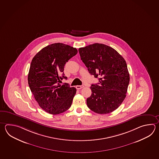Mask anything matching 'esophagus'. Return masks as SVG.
Here are the masks:
<instances>
[{"mask_svg": "<svg viewBox=\"0 0 159 159\" xmlns=\"http://www.w3.org/2000/svg\"><path fill=\"white\" fill-rule=\"evenodd\" d=\"M83 87H84L83 85H76V88L77 89H80L82 88Z\"/></svg>", "mask_w": 159, "mask_h": 159, "instance_id": "1", "label": "esophagus"}]
</instances>
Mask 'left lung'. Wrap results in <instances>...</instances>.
Returning a JSON list of instances; mask_svg holds the SVG:
<instances>
[{
	"instance_id": "left-lung-1",
	"label": "left lung",
	"mask_w": 159,
	"mask_h": 159,
	"mask_svg": "<svg viewBox=\"0 0 159 159\" xmlns=\"http://www.w3.org/2000/svg\"><path fill=\"white\" fill-rule=\"evenodd\" d=\"M79 52L89 74L99 81L91 85L88 107L100 114L113 111L125 100L130 81L125 60L116 50L102 43L79 48Z\"/></svg>"
}]
</instances>
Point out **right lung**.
<instances>
[{
    "label": "right lung",
    "instance_id": "1",
    "mask_svg": "<svg viewBox=\"0 0 159 159\" xmlns=\"http://www.w3.org/2000/svg\"><path fill=\"white\" fill-rule=\"evenodd\" d=\"M77 53L71 46L55 43L41 49L33 58L28 76L29 88L39 107L49 113H62L71 106L76 88L59 83L67 79L63 72L65 64Z\"/></svg>",
    "mask_w": 159,
    "mask_h": 159
}]
</instances>
